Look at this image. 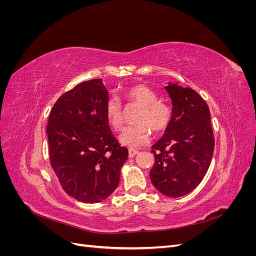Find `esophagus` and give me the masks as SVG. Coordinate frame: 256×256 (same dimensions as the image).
Returning <instances> with one entry per match:
<instances>
[{
    "mask_svg": "<svg viewBox=\"0 0 256 256\" xmlns=\"http://www.w3.org/2000/svg\"><path fill=\"white\" fill-rule=\"evenodd\" d=\"M138 154V150H129V152H128V156H129V158H134V157H136V154Z\"/></svg>",
    "mask_w": 256,
    "mask_h": 256,
    "instance_id": "34e87169",
    "label": "esophagus"
}]
</instances>
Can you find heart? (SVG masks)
I'll list each match as a JSON object with an SVG mask.
<instances>
[{"label": "heart", "instance_id": "b5f03b06", "mask_svg": "<svg viewBox=\"0 0 256 256\" xmlns=\"http://www.w3.org/2000/svg\"><path fill=\"white\" fill-rule=\"evenodd\" d=\"M125 97L130 102L142 106L138 115V126L127 127L120 136L122 145L129 148H138L150 140L151 128L154 134L164 131L172 120V109L168 104L159 100L156 92L143 84L134 85L125 92ZM106 118L114 130H120L122 126V108L118 98L110 97L104 106Z\"/></svg>", "mask_w": 256, "mask_h": 256}]
</instances>
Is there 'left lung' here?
<instances>
[{
    "mask_svg": "<svg viewBox=\"0 0 256 256\" xmlns=\"http://www.w3.org/2000/svg\"><path fill=\"white\" fill-rule=\"evenodd\" d=\"M172 120L159 141L152 146L154 164L150 177L156 189L170 198L194 190L210 166L214 150L210 112L194 90L168 83Z\"/></svg>",
    "mask_w": 256,
    "mask_h": 256,
    "instance_id": "8db88e82",
    "label": "left lung"
}]
</instances>
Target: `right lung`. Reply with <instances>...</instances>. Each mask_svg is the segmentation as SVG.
Here are the masks:
<instances>
[{"mask_svg": "<svg viewBox=\"0 0 256 256\" xmlns=\"http://www.w3.org/2000/svg\"><path fill=\"white\" fill-rule=\"evenodd\" d=\"M102 79L82 82L62 95L49 115L50 164L64 191L82 203H99L118 188L128 150L111 132Z\"/></svg>", "mask_w": 256, "mask_h": 256, "instance_id": "add662e5", "label": "right lung"}]
</instances>
